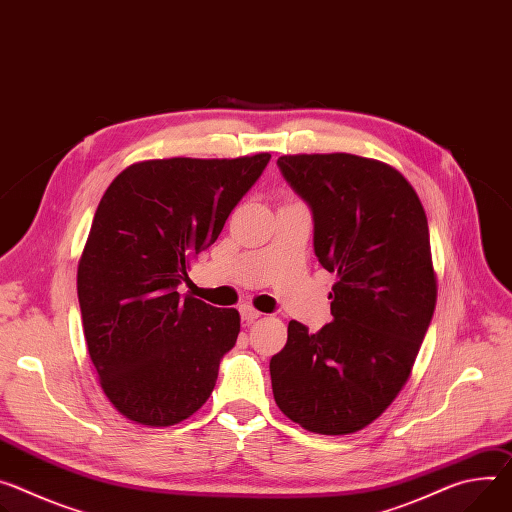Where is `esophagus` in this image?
Returning <instances> with one entry per match:
<instances>
[{
  "label": "esophagus",
  "mask_w": 512,
  "mask_h": 512,
  "mask_svg": "<svg viewBox=\"0 0 512 512\" xmlns=\"http://www.w3.org/2000/svg\"><path fill=\"white\" fill-rule=\"evenodd\" d=\"M241 316H243V320L253 322V320H257V318L261 316V312L255 310L251 304H243V306H241Z\"/></svg>",
  "instance_id": "1"
}]
</instances>
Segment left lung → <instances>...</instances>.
<instances>
[{
	"label": "left lung",
	"instance_id": "1",
	"mask_svg": "<svg viewBox=\"0 0 512 512\" xmlns=\"http://www.w3.org/2000/svg\"><path fill=\"white\" fill-rule=\"evenodd\" d=\"M314 214V253L337 275L333 322L290 320L271 357L273 398L302 429L357 433L410 378L437 304L425 208L392 165L349 153L277 159Z\"/></svg>",
	"mask_w": 512,
	"mask_h": 512
}]
</instances>
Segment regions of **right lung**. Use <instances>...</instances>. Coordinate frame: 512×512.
Instances as JSON below:
<instances>
[{"label": "right lung", "instance_id": "1", "mask_svg": "<svg viewBox=\"0 0 512 512\" xmlns=\"http://www.w3.org/2000/svg\"><path fill=\"white\" fill-rule=\"evenodd\" d=\"M269 157L138 161L102 196L79 257L77 296L98 382L128 421L171 427L210 398L241 316L181 298L177 286Z\"/></svg>", "mask_w": 512, "mask_h": 512}]
</instances>
